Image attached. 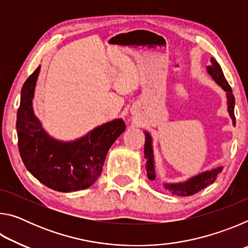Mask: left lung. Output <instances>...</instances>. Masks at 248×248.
<instances>
[{
  "label": "left lung",
  "instance_id": "1",
  "mask_svg": "<svg viewBox=\"0 0 248 248\" xmlns=\"http://www.w3.org/2000/svg\"><path fill=\"white\" fill-rule=\"evenodd\" d=\"M211 65L207 66L208 73L211 75L212 78L219 84V85L226 92V98H228V110L231 116V118L233 120V124H235V116H234V105L235 99L234 95L232 93V89H231L230 84L226 81L224 78V74L222 72L221 66L219 63L211 58ZM144 156L148 159L146 161V171H148V177L151 180L155 179V170H154V159H153V149H152V139L151 136L145 132V144H144ZM222 170V167H217V169L204 171L199 175L195 176L190 179H188L185 183L179 184H164L165 189L170 190L173 194H176L178 196H191L196 194V192L203 189L210 184L215 183L217 179V174Z\"/></svg>",
  "mask_w": 248,
  "mask_h": 248
}]
</instances>
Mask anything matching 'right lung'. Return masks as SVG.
I'll list each match as a JSON object with an SVG mask.
<instances>
[{"label":"right lung","mask_w":248,"mask_h":248,"mask_svg":"<svg viewBox=\"0 0 248 248\" xmlns=\"http://www.w3.org/2000/svg\"><path fill=\"white\" fill-rule=\"evenodd\" d=\"M40 66L24 83L17 110L18 150L26 169L45 186L69 192L85 189L102 173L107 152L125 130L123 119L95 128L81 139H53L33 114L32 98Z\"/></svg>","instance_id":"1"}]
</instances>
